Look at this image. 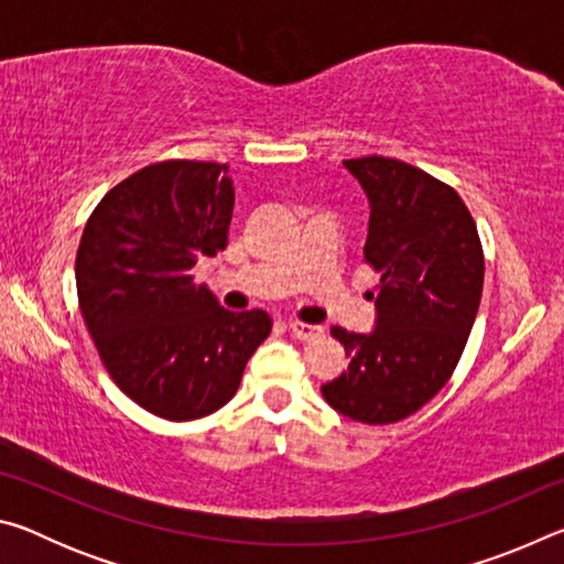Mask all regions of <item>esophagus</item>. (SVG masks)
I'll use <instances>...</instances> for the list:
<instances>
[{"label":"esophagus","mask_w":564,"mask_h":564,"mask_svg":"<svg viewBox=\"0 0 564 564\" xmlns=\"http://www.w3.org/2000/svg\"><path fill=\"white\" fill-rule=\"evenodd\" d=\"M291 333L299 340H316L323 336V326H313V323H303V321H291Z\"/></svg>","instance_id":"1"}]
</instances>
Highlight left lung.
Segmentation results:
<instances>
[{"instance_id": "left-lung-1", "label": "left lung", "mask_w": 564, "mask_h": 564, "mask_svg": "<svg viewBox=\"0 0 564 564\" xmlns=\"http://www.w3.org/2000/svg\"><path fill=\"white\" fill-rule=\"evenodd\" d=\"M343 166L370 202L362 259L380 273L378 321L368 336L330 328L350 362L321 393L340 415L388 425L451 380L480 305L482 243L463 198L441 178L378 154Z\"/></svg>"}]
</instances>
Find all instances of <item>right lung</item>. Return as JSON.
Returning <instances> with one entry per match:
<instances>
[{
  "mask_svg": "<svg viewBox=\"0 0 564 564\" xmlns=\"http://www.w3.org/2000/svg\"><path fill=\"white\" fill-rule=\"evenodd\" d=\"M226 164L169 159L113 186L84 226L76 293L113 383L164 420L216 413L236 395L265 311H226L191 269L228 243Z\"/></svg>",
  "mask_w": 564,
  "mask_h": 564,
  "instance_id": "1",
  "label": "right lung"
}]
</instances>
